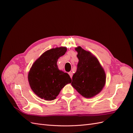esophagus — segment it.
<instances>
[{"mask_svg":"<svg viewBox=\"0 0 133 133\" xmlns=\"http://www.w3.org/2000/svg\"><path fill=\"white\" fill-rule=\"evenodd\" d=\"M68 74H69V75L70 76V78H71L72 76H73V73H72L71 71H70V72H69V73H68Z\"/></svg>","mask_w":133,"mask_h":133,"instance_id":"34e87169","label":"esophagus"}]
</instances>
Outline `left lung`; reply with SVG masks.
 <instances>
[{
    "label": "left lung",
    "instance_id": "8db88e82",
    "mask_svg": "<svg viewBox=\"0 0 133 133\" xmlns=\"http://www.w3.org/2000/svg\"><path fill=\"white\" fill-rule=\"evenodd\" d=\"M79 59L77 69L72 78L71 85L84 97L97 95L105 85L106 75L98 60L82 47L75 48Z\"/></svg>",
    "mask_w": 133,
    "mask_h": 133
}]
</instances>
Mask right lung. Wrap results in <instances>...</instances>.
<instances>
[{
  "label": "right lung",
  "instance_id": "1",
  "mask_svg": "<svg viewBox=\"0 0 133 133\" xmlns=\"http://www.w3.org/2000/svg\"><path fill=\"white\" fill-rule=\"evenodd\" d=\"M66 48L59 47L46 51L34 63L28 74L31 89L39 97L53 100L66 84L71 82L68 73L59 70L58 59L65 54Z\"/></svg>",
  "mask_w": 133,
  "mask_h": 133
}]
</instances>
